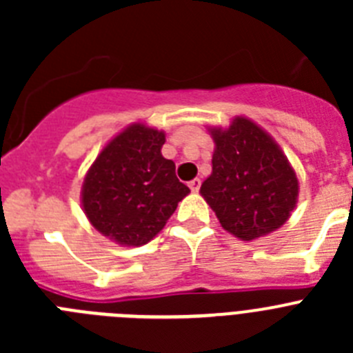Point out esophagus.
Returning <instances> with one entry per match:
<instances>
[{"instance_id": "obj_1", "label": "esophagus", "mask_w": 353, "mask_h": 353, "mask_svg": "<svg viewBox=\"0 0 353 353\" xmlns=\"http://www.w3.org/2000/svg\"><path fill=\"white\" fill-rule=\"evenodd\" d=\"M189 187H191V191H199V187H201V180L199 179H194V180H191V182H189Z\"/></svg>"}]
</instances>
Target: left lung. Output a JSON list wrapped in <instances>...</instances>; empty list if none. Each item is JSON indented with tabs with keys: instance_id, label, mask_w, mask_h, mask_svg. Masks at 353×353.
Segmentation results:
<instances>
[{
	"instance_id": "obj_1",
	"label": "left lung",
	"mask_w": 353,
	"mask_h": 353,
	"mask_svg": "<svg viewBox=\"0 0 353 353\" xmlns=\"http://www.w3.org/2000/svg\"><path fill=\"white\" fill-rule=\"evenodd\" d=\"M212 174L201 194L221 226L242 240L274 232L297 203L299 180L279 146L248 118L212 129Z\"/></svg>"
}]
</instances>
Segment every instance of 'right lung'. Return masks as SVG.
Masks as SVG:
<instances>
[{"label": "right lung", "mask_w": 353, "mask_h": 353, "mask_svg": "<svg viewBox=\"0 0 353 353\" xmlns=\"http://www.w3.org/2000/svg\"><path fill=\"white\" fill-rule=\"evenodd\" d=\"M164 141V132L134 123L109 141L84 176V214L118 244L150 242L189 194L174 162L162 157Z\"/></svg>", "instance_id": "right-lung-1"}]
</instances>
